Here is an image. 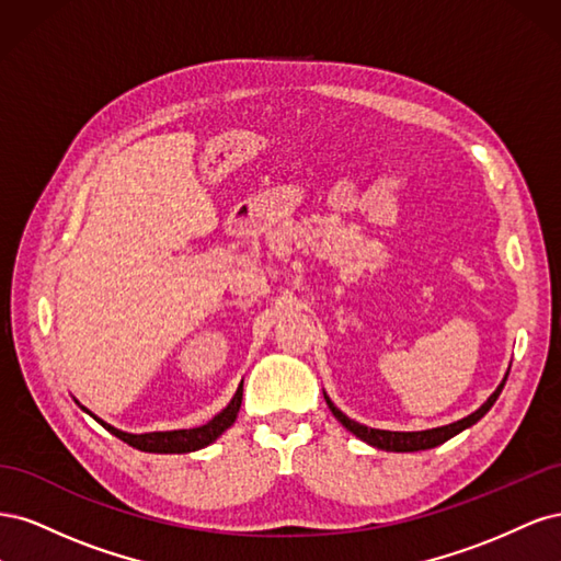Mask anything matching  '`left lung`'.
<instances>
[{
    "instance_id": "obj_1",
    "label": "left lung",
    "mask_w": 561,
    "mask_h": 561,
    "mask_svg": "<svg viewBox=\"0 0 561 561\" xmlns=\"http://www.w3.org/2000/svg\"><path fill=\"white\" fill-rule=\"evenodd\" d=\"M505 379H507V377H505ZM505 379H503V383L494 390V393H491V398L480 407L478 412H472L470 416H466V419H461V421H456V423H449V426L433 428V431H419V433H393V431L367 428V426H363V423L348 419L342 410H336V407L332 404V400H330L328 396H325V400H328V404H330L332 414H334L339 421H342L344 426H346L353 435H358L360 439H365L367 445L386 449V451H419V449H433V447H437V445H443V443H447L449 437H454V435H458L461 431L470 428L472 423H478V421L491 410V404H494V402L499 400L501 390H503V386H505Z\"/></svg>"
}]
</instances>
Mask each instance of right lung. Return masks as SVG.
Here are the masks:
<instances>
[{"label": "right lung", "instance_id": "add662e5", "mask_svg": "<svg viewBox=\"0 0 561 561\" xmlns=\"http://www.w3.org/2000/svg\"><path fill=\"white\" fill-rule=\"evenodd\" d=\"M241 400H243V383L236 390V396L231 398V402L225 407L222 412L217 416H213L206 426H198V428H190V431H165V433H142V435H130L118 431L105 421H98L103 423V426L116 435L118 439H124L126 445L135 447V449H142V451H151V454H186V451H196L201 447L210 445L213 439H217L222 435L231 423L236 421V414L241 410Z\"/></svg>", "mask_w": 561, "mask_h": 561}]
</instances>
